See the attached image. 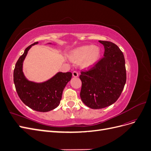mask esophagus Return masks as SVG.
Instances as JSON below:
<instances>
[{
	"label": "esophagus",
	"mask_w": 151,
	"mask_h": 151,
	"mask_svg": "<svg viewBox=\"0 0 151 151\" xmlns=\"http://www.w3.org/2000/svg\"><path fill=\"white\" fill-rule=\"evenodd\" d=\"M72 76H74V77H78V76H79L78 72H77V71H74V72H72Z\"/></svg>",
	"instance_id": "1"
}]
</instances>
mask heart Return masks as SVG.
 <instances>
[{
	"mask_svg": "<svg viewBox=\"0 0 151 151\" xmlns=\"http://www.w3.org/2000/svg\"><path fill=\"white\" fill-rule=\"evenodd\" d=\"M71 57L76 62H80L84 59V66L91 67L96 63L99 59L100 50L93 45L83 46L74 50Z\"/></svg>",
	"mask_w": 151,
	"mask_h": 151,
	"instance_id": "b5f03b06",
	"label": "heart"
}]
</instances>
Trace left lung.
I'll use <instances>...</instances> for the list:
<instances>
[{
  "instance_id": "8db88e82",
  "label": "left lung",
  "mask_w": 151,
  "mask_h": 151,
  "mask_svg": "<svg viewBox=\"0 0 151 151\" xmlns=\"http://www.w3.org/2000/svg\"><path fill=\"white\" fill-rule=\"evenodd\" d=\"M104 45L103 57L89 69L81 72L80 96L92 109H101L116 101L127 80L125 61L116 45L108 41H99Z\"/></svg>"
}]
</instances>
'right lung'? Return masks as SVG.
<instances>
[{
	"instance_id": "1",
	"label": "right lung",
	"mask_w": 151,
	"mask_h": 151,
	"mask_svg": "<svg viewBox=\"0 0 151 151\" xmlns=\"http://www.w3.org/2000/svg\"><path fill=\"white\" fill-rule=\"evenodd\" d=\"M27 47L17 61L14 70V83L21 101L32 109L47 112L56 108L62 99L63 90L72 78L70 72H58L43 83H36L26 79L22 72V63L32 45Z\"/></svg>"
}]
</instances>
